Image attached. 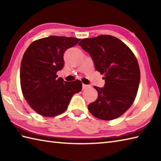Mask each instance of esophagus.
I'll return each mask as SVG.
<instances>
[{"mask_svg":"<svg viewBox=\"0 0 161 161\" xmlns=\"http://www.w3.org/2000/svg\"><path fill=\"white\" fill-rule=\"evenodd\" d=\"M88 87H90L89 85H86V84H83V85H82V89H83V90L86 89V88H88Z\"/></svg>","mask_w":161,"mask_h":161,"instance_id":"1","label":"esophagus"}]
</instances>
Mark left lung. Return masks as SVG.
Wrapping results in <instances>:
<instances>
[{
    "mask_svg": "<svg viewBox=\"0 0 161 161\" xmlns=\"http://www.w3.org/2000/svg\"><path fill=\"white\" fill-rule=\"evenodd\" d=\"M78 45L90 54L96 70L104 75V87L93 86L98 96L88 104V110L104 120L119 117L137 95L141 73L135 55L120 40L110 35L84 39Z\"/></svg>",
    "mask_w": 161,
    "mask_h": 161,
    "instance_id": "left-lung-1",
    "label": "left lung"
}]
</instances>
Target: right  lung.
I'll use <instances>...</instances> for the list:
<instances>
[{"mask_svg":"<svg viewBox=\"0 0 161 161\" xmlns=\"http://www.w3.org/2000/svg\"><path fill=\"white\" fill-rule=\"evenodd\" d=\"M80 39L50 36L32 42L23 54L20 81L24 97L37 114L54 117L66 110L72 97L81 91L80 80L65 81L57 75L63 69L64 53Z\"/></svg>","mask_w":161,"mask_h":161,"instance_id":"obj_1","label":"right lung"}]
</instances>
